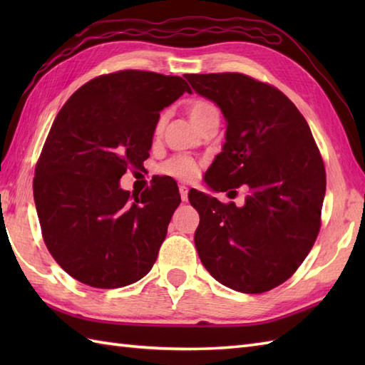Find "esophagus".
Listing matches in <instances>:
<instances>
[{
	"mask_svg": "<svg viewBox=\"0 0 365 365\" xmlns=\"http://www.w3.org/2000/svg\"><path fill=\"white\" fill-rule=\"evenodd\" d=\"M178 191H180V197H182V200L183 202H187L188 200V187H185V185H180V187H178Z\"/></svg>",
	"mask_w": 365,
	"mask_h": 365,
	"instance_id": "obj_1",
	"label": "esophagus"
}]
</instances>
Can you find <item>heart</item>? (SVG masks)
Masks as SVG:
<instances>
[{"instance_id":"1","label":"heart","mask_w":365,"mask_h":365,"mask_svg":"<svg viewBox=\"0 0 365 365\" xmlns=\"http://www.w3.org/2000/svg\"><path fill=\"white\" fill-rule=\"evenodd\" d=\"M218 113V110L208 102H196L190 106V119L191 122L199 123L202 119H205L207 115ZM197 170L199 166L197 163L190 158V157H183V155H178V157H174L168 160L165 165L161 166V173L170 175V177H175V178H180V180H192L197 175Z\"/></svg>"}]
</instances>
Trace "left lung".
Here are the masks:
<instances>
[{
    "label": "left lung",
    "instance_id": "left-lung-1",
    "mask_svg": "<svg viewBox=\"0 0 365 365\" xmlns=\"http://www.w3.org/2000/svg\"><path fill=\"white\" fill-rule=\"evenodd\" d=\"M220 108L226 141L204 180L212 191L245 187V204H221L192 190L195 245L216 281L242 293L285 282L312 250L327 191L323 160L289 97L242 73L185 75Z\"/></svg>",
    "mask_w": 365,
    "mask_h": 365
}]
</instances>
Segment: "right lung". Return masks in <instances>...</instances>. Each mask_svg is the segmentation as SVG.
Segmentation results:
<instances>
[{
    "label": "right lung",
    "instance_id": "obj_1",
    "mask_svg": "<svg viewBox=\"0 0 365 365\" xmlns=\"http://www.w3.org/2000/svg\"><path fill=\"white\" fill-rule=\"evenodd\" d=\"M183 92L180 76L122 71L91 80L58 113L34 202L46 247L76 281L118 289L152 269L180 204L177 183L157 180L136 196L119 180L149 158L160 111Z\"/></svg>",
    "mask_w": 365,
    "mask_h": 365
}]
</instances>
